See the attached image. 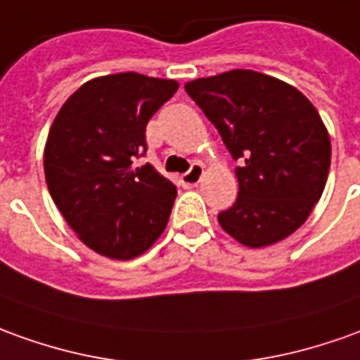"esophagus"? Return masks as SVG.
<instances>
[{"mask_svg":"<svg viewBox=\"0 0 360 360\" xmlns=\"http://www.w3.org/2000/svg\"><path fill=\"white\" fill-rule=\"evenodd\" d=\"M202 178H204V166L200 165V162H194V165L190 166V170L186 174H182V184L192 188V186L200 184Z\"/></svg>","mask_w":360,"mask_h":360,"instance_id":"34e87169","label":"esophagus"}]
</instances>
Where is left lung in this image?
<instances>
[{
  "instance_id": "1",
  "label": "left lung",
  "mask_w": 360,
  "mask_h": 360,
  "mask_svg": "<svg viewBox=\"0 0 360 360\" xmlns=\"http://www.w3.org/2000/svg\"><path fill=\"white\" fill-rule=\"evenodd\" d=\"M184 88L241 160L239 195L217 215L223 231L252 249L286 239L309 217L329 174L331 141L317 109L294 86L252 70Z\"/></svg>"
}]
</instances>
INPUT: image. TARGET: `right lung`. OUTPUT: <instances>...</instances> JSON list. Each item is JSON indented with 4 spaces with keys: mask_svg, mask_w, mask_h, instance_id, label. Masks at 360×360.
Listing matches in <instances>:
<instances>
[{
    "mask_svg": "<svg viewBox=\"0 0 360 360\" xmlns=\"http://www.w3.org/2000/svg\"><path fill=\"white\" fill-rule=\"evenodd\" d=\"M178 82L137 72L86 82L54 117L44 145V178L56 207L84 245L103 257L135 259L165 231L176 186L145 155L148 119Z\"/></svg>",
    "mask_w": 360,
    "mask_h": 360,
    "instance_id": "add662e5",
    "label": "right lung"
}]
</instances>
